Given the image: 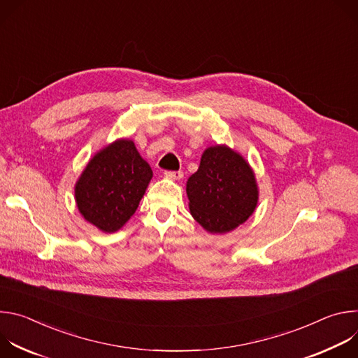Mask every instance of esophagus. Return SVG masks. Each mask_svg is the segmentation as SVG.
<instances>
[{"label": "esophagus", "mask_w": 358, "mask_h": 358, "mask_svg": "<svg viewBox=\"0 0 358 358\" xmlns=\"http://www.w3.org/2000/svg\"><path fill=\"white\" fill-rule=\"evenodd\" d=\"M182 171H166V177L171 180H181L182 178Z\"/></svg>", "instance_id": "esophagus-1"}]
</instances>
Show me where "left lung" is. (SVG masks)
<instances>
[{
	"instance_id": "1",
	"label": "left lung",
	"mask_w": 358,
	"mask_h": 358,
	"mask_svg": "<svg viewBox=\"0 0 358 358\" xmlns=\"http://www.w3.org/2000/svg\"><path fill=\"white\" fill-rule=\"evenodd\" d=\"M192 218L211 234H225L243 224L258 206L257 178L248 162L228 145H213L188 181Z\"/></svg>"
}]
</instances>
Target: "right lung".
Listing matches in <instances>:
<instances>
[{
	"label": "right lung",
	"instance_id": "right-lung-1",
	"mask_svg": "<svg viewBox=\"0 0 358 358\" xmlns=\"http://www.w3.org/2000/svg\"><path fill=\"white\" fill-rule=\"evenodd\" d=\"M151 177L134 143L119 138L97 151L76 181L78 210L101 232H116L136 213Z\"/></svg>",
	"mask_w": 358,
	"mask_h": 358
}]
</instances>
